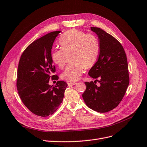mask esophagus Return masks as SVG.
I'll return each instance as SVG.
<instances>
[{
  "instance_id": "esophagus-1",
  "label": "esophagus",
  "mask_w": 147,
  "mask_h": 147,
  "mask_svg": "<svg viewBox=\"0 0 147 147\" xmlns=\"http://www.w3.org/2000/svg\"><path fill=\"white\" fill-rule=\"evenodd\" d=\"M76 84V83L75 82H68V86H73Z\"/></svg>"
}]
</instances>
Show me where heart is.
I'll list each match as a JSON object with an SVG mask.
<instances>
[{
  "label": "heart",
  "instance_id": "1",
  "mask_svg": "<svg viewBox=\"0 0 147 147\" xmlns=\"http://www.w3.org/2000/svg\"><path fill=\"white\" fill-rule=\"evenodd\" d=\"M60 48H54L51 52L52 61L59 68L65 65L67 55L73 61L67 65L61 77L68 82L79 79L85 67H91L98 56L100 45L97 38L92 34H86L77 29L69 30L59 39Z\"/></svg>",
  "mask_w": 147,
  "mask_h": 147
}]
</instances>
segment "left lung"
<instances>
[{"label":"left lung","instance_id":"8db88e82","mask_svg":"<svg viewBox=\"0 0 147 147\" xmlns=\"http://www.w3.org/2000/svg\"><path fill=\"white\" fill-rule=\"evenodd\" d=\"M91 30L98 37L100 53L88 74L100 79V85H95V81L85 82L82 97L91 109L105 113L115 108L124 97L129 84L128 63L124 49L116 38L98 28Z\"/></svg>","mask_w":147,"mask_h":147}]
</instances>
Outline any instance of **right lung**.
I'll use <instances>...</instances> for the list:
<instances>
[{
  "instance_id": "obj_1",
  "label": "right lung",
  "mask_w": 147,
  "mask_h": 147,
  "mask_svg": "<svg viewBox=\"0 0 147 147\" xmlns=\"http://www.w3.org/2000/svg\"><path fill=\"white\" fill-rule=\"evenodd\" d=\"M61 31L49 33L32 42L24 50L18 63L17 88L23 104L36 115H52L62 103L67 83L59 80L50 85L49 80L57 79L53 75L55 67L51 52L55 38Z\"/></svg>"
}]
</instances>
